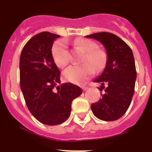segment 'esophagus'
<instances>
[{
    "label": "esophagus",
    "mask_w": 152,
    "mask_h": 152,
    "mask_svg": "<svg viewBox=\"0 0 152 152\" xmlns=\"http://www.w3.org/2000/svg\"><path fill=\"white\" fill-rule=\"evenodd\" d=\"M88 88V87H85V86H83L82 87V89H83V91H86L87 89Z\"/></svg>",
    "instance_id": "obj_1"
}]
</instances>
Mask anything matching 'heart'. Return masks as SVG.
I'll use <instances>...</instances> for the list:
<instances>
[{"label": "heart", "mask_w": 152, "mask_h": 152, "mask_svg": "<svg viewBox=\"0 0 152 152\" xmlns=\"http://www.w3.org/2000/svg\"><path fill=\"white\" fill-rule=\"evenodd\" d=\"M73 46L83 51L85 56L80 65H72L67 67L63 76L67 81L73 83H82L92 76L96 70L104 67L107 61V54L102 49L97 48L94 41L85 38H79L73 42ZM52 56L57 66L64 67L69 63V54L67 43L64 40H58L53 45Z\"/></svg>", "instance_id": "heart-1"}]
</instances>
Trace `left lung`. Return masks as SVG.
<instances>
[{
  "instance_id": "1",
  "label": "left lung",
  "mask_w": 152,
  "mask_h": 152,
  "mask_svg": "<svg viewBox=\"0 0 152 152\" xmlns=\"http://www.w3.org/2000/svg\"><path fill=\"white\" fill-rule=\"evenodd\" d=\"M104 45L107 61L104 71L95 82L101 83L104 94L97 102L91 104L94 115L104 121L120 119L129 107L134 93L137 78L134 58L130 47L117 35L107 32L87 35Z\"/></svg>"
}]
</instances>
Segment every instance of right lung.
<instances>
[{
	"label": "right lung",
	"mask_w": 152,
	"mask_h": 152,
	"mask_svg": "<svg viewBox=\"0 0 152 152\" xmlns=\"http://www.w3.org/2000/svg\"><path fill=\"white\" fill-rule=\"evenodd\" d=\"M59 37L49 32L37 34L26 42L20 56V85L25 102L34 117L48 126L64 123L73 100L82 93L71 83L57 86L61 83L60 71L51 49Z\"/></svg>",
	"instance_id": "right-lung-1"
}]
</instances>
